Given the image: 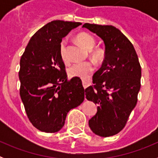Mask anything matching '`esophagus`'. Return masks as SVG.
<instances>
[{
    "mask_svg": "<svg viewBox=\"0 0 158 158\" xmlns=\"http://www.w3.org/2000/svg\"><path fill=\"white\" fill-rule=\"evenodd\" d=\"M82 85H83L84 88H85V89H86V88L89 87V86L91 85V81H90L82 80Z\"/></svg>",
    "mask_w": 158,
    "mask_h": 158,
    "instance_id": "esophagus-1",
    "label": "esophagus"
}]
</instances>
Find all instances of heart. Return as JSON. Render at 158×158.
Listing matches in <instances>:
<instances>
[{"mask_svg":"<svg viewBox=\"0 0 158 158\" xmlns=\"http://www.w3.org/2000/svg\"><path fill=\"white\" fill-rule=\"evenodd\" d=\"M77 40L79 43L88 50L93 48L95 45V39L87 33H80L77 36ZM66 39H63L59 45V54L62 61L65 62H69V57L66 51ZM92 56L94 59L100 60L103 57V52L101 50L96 49L92 51ZM94 70V65L92 62H75L71 65L68 69V74L71 77H80L81 79H87L92 74Z\"/></svg>","mask_w":158,"mask_h":158,"instance_id":"heart-1","label":"heart"}]
</instances>
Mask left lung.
I'll return each instance as SVG.
<instances>
[{
    "mask_svg": "<svg viewBox=\"0 0 158 158\" xmlns=\"http://www.w3.org/2000/svg\"><path fill=\"white\" fill-rule=\"evenodd\" d=\"M104 40L105 57L93 77V85L85 89V97L97 104V112L89 119L96 135L109 137L120 132L138 101L142 70L133 44L111 25L86 23L82 26Z\"/></svg>",
    "mask_w": 158,
    "mask_h": 158,
    "instance_id": "obj_1",
    "label": "left lung"
}]
</instances>
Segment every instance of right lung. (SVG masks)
<instances>
[{"instance_id": "right-lung-1", "label": "right lung", "mask_w": 158, "mask_h": 158, "mask_svg": "<svg viewBox=\"0 0 158 158\" xmlns=\"http://www.w3.org/2000/svg\"><path fill=\"white\" fill-rule=\"evenodd\" d=\"M81 24L63 20L47 23L31 38L20 58L19 95L30 122L43 132L60 131L67 113L85 99L81 81L67 80L59 54L62 38Z\"/></svg>"}]
</instances>
